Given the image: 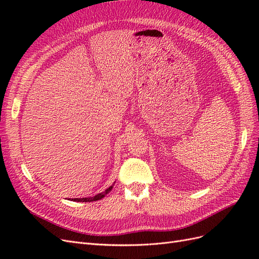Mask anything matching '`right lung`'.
<instances>
[{
	"instance_id": "right-lung-1",
	"label": "right lung",
	"mask_w": 259,
	"mask_h": 259,
	"mask_svg": "<svg viewBox=\"0 0 259 259\" xmlns=\"http://www.w3.org/2000/svg\"><path fill=\"white\" fill-rule=\"evenodd\" d=\"M115 183V182H114ZM113 183V185H114ZM113 185L110 186L109 188H107V189L103 192H100L98 194H96L95 197H89V198H75V199H70L71 201H74V202H93V201H97V200H101L103 198H105V195L108 194L109 192H110L112 190L113 188Z\"/></svg>"
}]
</instances>
